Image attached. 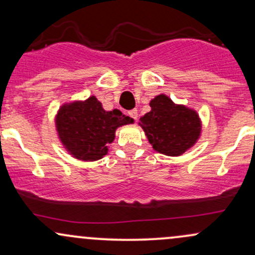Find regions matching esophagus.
<instances>
[{"instance_id": "1", "label": "esophagus", "mask_w": 255, "mask_h": 255, "mask_svg": "<svg viewBox=\"0 0 255 255\" xmlns=\"http://www.w3.org/2000/svg\"><path fill=\"white\" fill-rule=\"evenodd\" d=\"M128 115H129L130 118L134 120V121H136V120H137V110L136 109L129 110V111H128Z\"/></svg>"}]
</instances>
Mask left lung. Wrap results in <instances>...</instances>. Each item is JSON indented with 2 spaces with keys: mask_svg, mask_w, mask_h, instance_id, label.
<instances>
[{
  "mask_svg": "<svg viewBox=\"0 0 255 255\" xmlns=\"http://www.w3.org/2000/svg\"><path fill=\"white\" fill-rule=\"evenodd\" d=\"M151 111L140 118L154 151L166 156H181L198 141L201 121L197 111L175 104L168 96H156L150 102Z\"/></svg>",
  "mask_w": 255,
  "mask_h": 255,
  "instance_id": "obj_1",
  "label": "left lung"
}]
</instances>
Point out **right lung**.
<instances>
[{
  "label": "right lung",
  "instance_id": "right-lung-1",
  "mask_svg": "<svg viewBox=\"0 0 255 255\" xmlns=\"http://www.w3.org/2000/svg\"><path fill=\"white\" fill-rule=\"evenodd\" d=\"M56 130L67 151L77 159L93 162L108 153L119 127L133 124V119L115 109L105 111L95 96L86 101L63 104L55 118Z\"/></svg>",
  "mask_w": 255,
  "mask_h": 255
}]
</instances>
